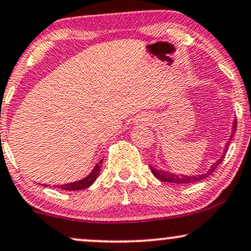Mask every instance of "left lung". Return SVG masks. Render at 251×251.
<instances>
[{
	"label": "left lung",
	"mask_w": 251,
	"mask_h": 251,
	"mask_svg": "<svg viewBox=\"0 0 251 251\" xmlns=\"http://www.w3.org/2000/svg\"><path fill=\"white\" fill-rule=\"evenodd\" d=\"M236 128H237V119H234V123H232V128H231L230 138H229V140L227 141V144H226V149H225V151H223L221 158L217 160V161L214 162V164L210 166V168L206 172V173L198 174V175H183V174H180L179 175V174H175V173H168V172H166V171L156 170V168L153 167V166H150L151 171H152L153 175H154L156 179H159V180H161V181H165V182L177 183V185H181V183H194V182H198V181H201V180L206 179V177L209 176V175L212 174L213 172L216 170L217 166H219L223 161L226 153H227V151H228L229 144H230L231 139H232V137H234L235 132H236Z\"/></svg>",
	"instance_id": "left-lung-1"
}]
</instances>
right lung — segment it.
I'll return each mask as SVG.
<instances>
[{"label":"right lung","instance_id":"right-lung-1","mask_svg":"<svg viewBox=\"0 0 251 251\" xmlns=\"http://www.w3.org/2000/svg\"><path fill=\"white\" fill-rule=\"evenodd\" d=\"M101 165H102V160H100V161L95 166V168H93L91 173L87 175L86 177H84L83 180L76 181V182H71V183H65V185H58L55 187L63 189V191H80V189H85L95 182L97 176L99 175V172H100Z\"/></svg>","mask_w":251,"mask_h":251}]
</instances>
